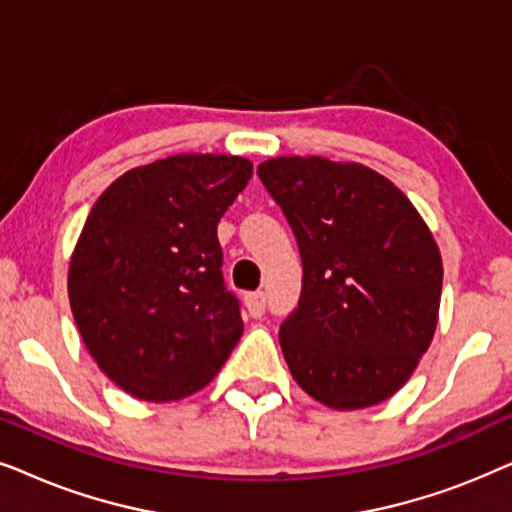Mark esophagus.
Returning a JSON list of instances; mask_svg holds the SVG:
<instances>
[{"label": "esophagus", "instance_id": "esophagus-1", "mask_svg": "<svg viewBox=\"0 0 512 512\" xmlns=\"http://www.w3.org/2000/svg\"><path fill=\"white\" fill-rule=\"evenodd\" d=\"M244 303H247V310L251 317H263L265 312V293L263 291H254V293H247V298H244Z\"/></svg>", "mask_w": 512, "mask_h": 512}]
</instances>
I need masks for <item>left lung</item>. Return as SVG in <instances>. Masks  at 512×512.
<instances>
[{
	"label": "left lung",
	"mask_w": 512,
	"mask_h": 512,
	"mask_svg": "<svg viewBox=\"0 0 512 512\" xmlns=\"http://www.w3.org/2000/svg\"><path fill=\"white\" fill-rule=\"evenodd\" d=\"M258 177L303 258L298 307L279 328L293 380L333 410L387 401L436 333L443 261L429 226L366 165L282 156Z\"/></svg>",
	"instance_id": "8db88e82"
}]
</instances>
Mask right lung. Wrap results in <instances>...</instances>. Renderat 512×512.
I'll return each instance as SVG.
<instances>
[{"mask_svg":"<svg viewBox=\"0 0 512 512\" xmlns=\"http://www.w3.org/2000/svg\"><path fill=\"white\" fill-rule=\"evenodd\" d=\"M251 160L181 153L118 177L90 209L69 261V305L88 352L142 401H179L242 338L216 226Z\"/></svg>","mask_w":512,"mask_h":512,"instance_id":"1","label":"right lung"}]
</instances>
